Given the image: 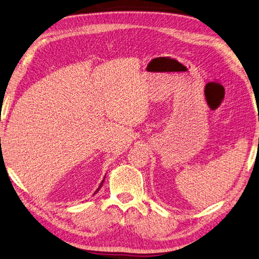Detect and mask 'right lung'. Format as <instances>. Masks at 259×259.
I'll return each instance as SVG.
<instances>
[{
  "mask_svg": "<svg viewBox=\"0 0 259 259\" xmlns=\"http://www.w3.org/2000/svg\"><path fill=\"white\" fill-rule=\"evenodd\" d=\"M104 180H105V177H104V178H103V181H102V183L100 184V186H99V188H97V189H96V191H95V193H94V194H96L97 192H99V191H100V188L102 187V185H103V183H104Z\"/></svg>",
  "mask_w": 259,
  "mask_h": 259,
  "instance_id": "obj_1",
  "label": "right lung"
}]
</instances>
